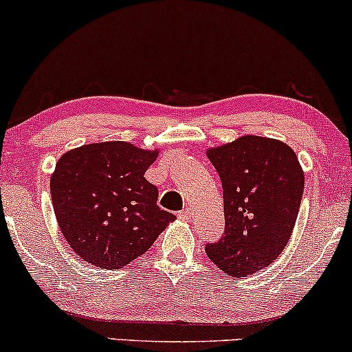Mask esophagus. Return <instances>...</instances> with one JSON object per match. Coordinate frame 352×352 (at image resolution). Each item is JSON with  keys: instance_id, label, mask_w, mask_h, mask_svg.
<instances>
[{"instance_id": "esophagus-1", "label": "esophagus", "mask_w": 352, "mask_h": 352, "mask_svg": "<svg viewBox=\"0 0 352 352\" xmlns=\"http://www.w3.org/2000/svg\"><path fill=\"white\" fill-rule=\"evenodd\" d=\"M179 218H182V219H190V218H192V210H190V208L182 210L180 213H179Z\"/></svg>"}]
</instances>
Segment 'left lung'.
Returning <instances> with one entry per match:
<instances>
[{"instance_id": "left-lung-1", "label": "left lung", "mask_w": 352, "mask_h": 352, "mask_svg": "<svg viewBox=\"0 0 352 352\" xmlns=\"http://www.w3.org/2000/svg\"><path fill=\"white\" fill-rule=\"evenodd\" d=\"M223 185L224 231L205 245L223 272L252 275L267 267L289 243L305 187L297 154L259 135L208 151Z\"/></svg>"}]
</instances>
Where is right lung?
Segmentation results:
<instances>
[{"mask_svg":"<svg viewBox=\"0 0 352 352\" xmlns=\"http://www.w3.org/2000/svg\"><path fill=\"white\" fill-rule=\"evenodd\" d=\"M157 151L114 141L63 154L50 179L63 238L88 264L121 269L154 244L175 214L157 206L159 190L144 179Z\"/></svg>","mask_w":352,"mask_h":352,"instance_id":"1","label":"right lung"}]
</instances>
